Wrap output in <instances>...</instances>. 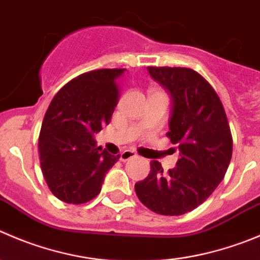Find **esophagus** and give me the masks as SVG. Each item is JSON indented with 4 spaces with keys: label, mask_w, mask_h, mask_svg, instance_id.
Wrapping results in <instances>:
<instances>
[{
    "label": "esophagus",
    "mask_w": 260,
    "mask_h": 260,
    "mask_svg": "<svg viewBox=\"0 0 260 260\" xmlns=\"http://www.w3.org/2000/svg\"><path fill=\"white\" fill-rule=\"evenodd\" d=\"M135 157H137V153H135L134 150L126 149V150H123V152L120 154V160H122V162H126V160L132 159V158H135Z\"/></svg>",
    "instance_id": "esophagus-1"
}]
</instances>
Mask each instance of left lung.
<instances>
[{
  "label": "left lung",
  "mask_w": 260,
  "mask_h": 260,
  "mask_svg": "<svg viewBox=\"0 0 260 260\" xmlns=\"http://www.w3.org/2000/svg\"><path fill=\"white\" fill-rule=\"evenodd\" d=\"M171 95L167 137L180 158L163 172L150 162L147 179L135 184L140 202L163 216H181L199 207L224 177L232 155V137L219 97L200 74L186 68H148Z\"/></svg>",
  "instance_id": "left-lung-1"
}]
</instances>
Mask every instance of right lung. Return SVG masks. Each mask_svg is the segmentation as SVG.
<instances>
[{"label": "right lung", "mask_w": 260, "mask_h": 260, "mask_svg": "<svg viewBox=\"0 0 260 260\" xmlns=\"http://www.w3.org/2000/svg\"><path fill=\"white\" fill-rule=\"evenodd\" d=\"M125 69L89 71L69 81L44 115L39 160L49 190L69 204L94 199L120 155L97 147L94 134L108 125L117 106Z\"/></svg>", "instance_id": "add662e5"}]
</instances>
